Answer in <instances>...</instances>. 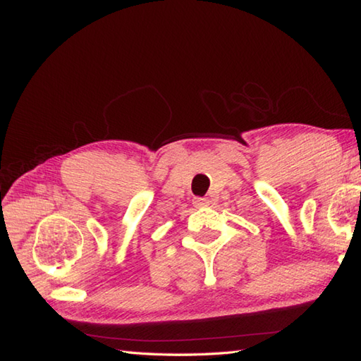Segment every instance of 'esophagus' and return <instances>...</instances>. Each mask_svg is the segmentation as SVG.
I'll return each instance as SVG.
<instances>
[{
  "label": "esophagus",
  "instance_id": "obj_1",
  "mask_svg": "<svg viewBox=\"0 0 361 361\" xmlns=\"http://www.w3.org/2000/svg\"><path fill=\"white\" fill-rule=\"evenodd\" d=\"M209 200L208 198H194V204L197 206V208H202V206H208Z\"/></svg>",
  "mask_w": 361,
  "mask_h": 361
}]
</instances>
